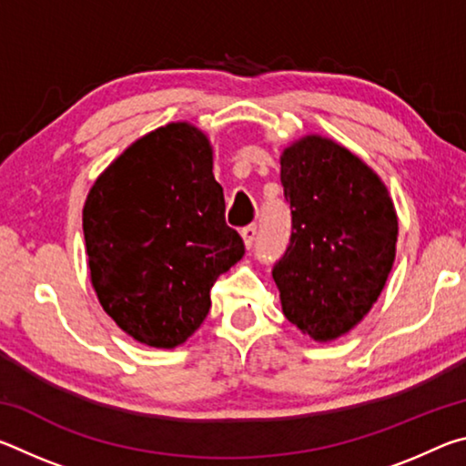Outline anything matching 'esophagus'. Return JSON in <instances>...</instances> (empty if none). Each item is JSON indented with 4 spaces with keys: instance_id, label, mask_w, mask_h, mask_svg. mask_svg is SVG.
<instances>
[{
    "instance_id": "obj_1",
    "label": "esophagus",
    "mask_w": 466,
    "mask_h": 466,
    "mask_svg": "<svg viewBox=\"0 0 466 466\" xmlns=\"http://www.w3.org/2000/svg\"><path fill=\"white\" fill-rule=\"evenodd\" d=\"M240 236H242L244 244H247V248H250L252 242H255V236H257V226L250 224V226H247V228H242Z\"/></svg>"
}]
</instances>
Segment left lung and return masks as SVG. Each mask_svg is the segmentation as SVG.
<instances>
[{"label":"left lung","mask_w":466,"mask_h":466,"mask_svg":"<svg viewBox=\"0 0 466 466\" xmlns=\"http://www.w3.org/2000/svg\"><path fill=\"white\" fill-rule=\"evenodd\" d=\"M289 247L273 267L286 319L314 341L358 325L380 296L397 252V211L380 177L350 149L306 136L283 149Z\"/></svg>","instance_id":"8db88e82"}]
</instances>
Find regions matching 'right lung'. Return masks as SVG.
Returning <instances> with one entry per match:
<instances>
[{"mask_svg":"<svg viewBox=\"0 0 466 466\" xmlns=\"http://www.w3.org/2000/svg\"><path fill=\"white\" fill-rule=\"evenodd\" d=\"M224 214L211 144L191 123L133 141L96 178L82 214L90 279L125 333L172 350L201 327L211 286L244 255Z\"/></svg>","mask_w":466,"mask_h":466,"instance_id":"1","label":"right lung"}]
</instances>
